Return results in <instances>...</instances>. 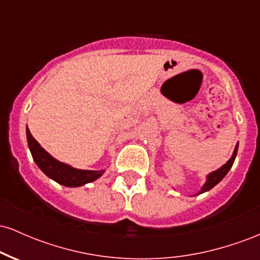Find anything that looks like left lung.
<instances>
[{"label":"left lung","mask_w":260,"mask_h":260,"mask_svg":"<svg viewBox=\"0 0 260 260\" xmlns=\"http://www.w3.org/2000/svg\"><path fill=\"white\" fill-rule=\"evenodd\" d=\"M237 149H238V143H237V144H236L234 154H232V156L230 157V160L228 161V162H226L225 165H222L220 169H217V170H215V171L210 172V174L207 176V181H205V183L203 184L202 189L199 190L198 193H197V196L202 194V193H204V192H208V190H210L211 188L215 187L216 184L219 183V182L221 181L226 175H228V172L230 171V169H231L232 165H234V161L236 159V155H237Z\"/></svg>","instance_id":"8db88e82"}]
</instances>
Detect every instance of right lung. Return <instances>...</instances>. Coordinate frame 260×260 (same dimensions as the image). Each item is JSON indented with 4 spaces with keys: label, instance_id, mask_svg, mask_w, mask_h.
<instances>
[{
    "label": "right lung",
    "instance_id": "right-lung-1",
    "mask_svg": "<svg viewBox=\"0 0 260 260\" xmlns=\"http://www.w3.org/2000/svg\"><path fill=\"white\" fill-rule=\"evenodd\" d=\"M26 140L32 159L47 177L66 187H80L103 176L105 170H80L51 156L31 136L26 127Z\"/></svg>",
    "mask_w": 260,
    "mask_h": 260
}]
</instances>
